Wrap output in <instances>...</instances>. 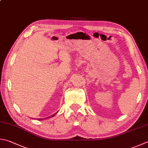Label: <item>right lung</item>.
Returning <instances> with one entry per match:
<instances>
[{"instance_id":"obj_1","label":"right lung","mask_w":148,"mask_h":148,"mask_svg":"<svg viewBox=\"0 0 148 148\" xmlns=\"http://www.w3.org/2000/svg\"><path fill=\"white\" fill-rule=\"evenodd\" d=\"M57 113V112L56 113H55V114H53V115H51V116H48V117H46V118H44V119H49V118H51V117H53V116H55V115H56V114ZM40 120H43L42 119H38V121H40Z\"/></svg>"}]
</instances>
